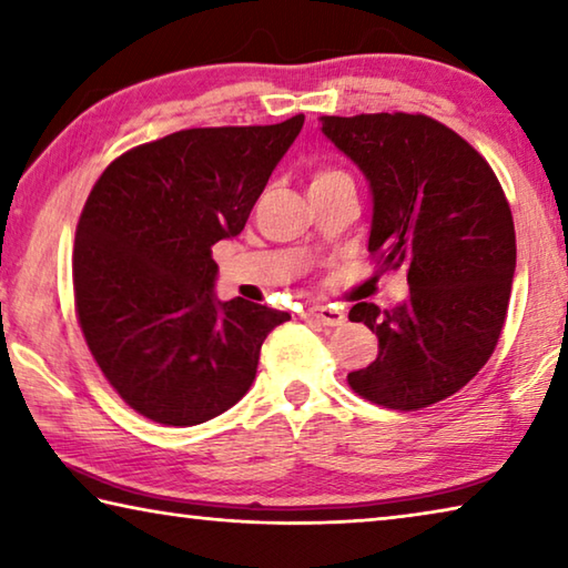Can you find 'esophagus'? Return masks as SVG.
<instances>
[{"instance_id":"34e87169","label":"esophagus","mask_w":568,"mask_h":568,"mask_svg":"<svg viewBox=\"0 0 568 568\" xmlns=\"http://www.w3.org/2000/svg\"><path fill=\"white\" fill-rule=\"evenodd\" d=\"M303 315L305 318L323 323V325H343L345 323V311L338 305H315V307H307Z\"/></svg>"}]
</instances>
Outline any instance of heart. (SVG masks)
Wrapping results in <instances>:
<instances>
[{"mask_svg": "<svg viewBox=\"0 0 568 568\" xmlns=\"http://www.w3.org/2000/svg\"><path fill=\"white\" fill-rule=\"evenodd\" d=\"M341 178H348V172L341 168H318L311 175V187H318V185H325V182H333Z\"/></svg>", "mask_w": 568, "mask_h": 568, "instance_id": "b5f03b06", "label": "heart"}]
</instances>
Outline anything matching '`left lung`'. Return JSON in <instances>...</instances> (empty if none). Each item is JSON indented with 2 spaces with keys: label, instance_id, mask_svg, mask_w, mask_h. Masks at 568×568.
Segmentation results:
<instances>
[{
  "label": "left lung",
  "instance_id": "obj_1",
  "mask_svg": "<svg viewBox=\"0 0 568 568\" xmlns=\"http://www.w3.org/2000/svg\"><path fill=\"white\" fill-rule=\"evenodd\" d=\"M321 124L371 182L376 267H403L410 285L398 307H351L348 318L378 335V358L348 373V386L383 408H428L464 388L501 338L511 207L486 158L428 114H325Z\"/></svg>",
  "mask_w": 568,
  "mask_h": 568
}]
</instances>
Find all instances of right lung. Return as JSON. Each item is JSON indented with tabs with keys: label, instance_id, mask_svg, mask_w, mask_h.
<instances>
[{
	"label": "right lung",
	"instance_id": "obj_1",
	"mask_svg": "<svg viewBox=\"0 0 568 568\" xmlns=\"http://www.w3.org/2000/svg\"><path fill=\"white\" fill-rule=\"evenodd\" d=\"M305 114L192 128L114 158L74 233V313L94 363L132 410L197 426L253 386L263 341L291 315L217 303L213 245L240 235Z\"/></svg>",
	"mask_w": 568,
	"mask_h": 568
}]
</instances>
